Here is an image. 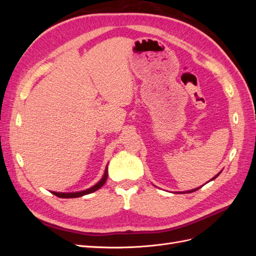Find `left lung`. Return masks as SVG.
<instances>
[{
  "label": "left lung",
  "mask_w": 256,
  "mask_h": 256,
  "mask_svg": "<svg viewBox=\"0 0 256 256\" xmlns=\"http://www.w3.org/2000/svg\"><path fill=\"white\" fill-rule=\"evenodd\" d=\"M220 174H221V172H219V173H218V174H216V175L214 177H212L210 180H214V178H216V177H218V176H219ZM210 180H209V182H210ZM200 188H202V187H198V188H196V189H192V190H188V191H182V192H180V193H191V192H194V191L198 190Z\"/></svg>",
  "instance_id": "obj_1"
}]
</instances>
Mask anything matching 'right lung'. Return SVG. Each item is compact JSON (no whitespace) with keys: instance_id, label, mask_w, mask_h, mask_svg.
Listing matches in <instances>:
<instances>
[{"instance_id":"right-lung-1","label":"right lung","mask_w":256,"mask_h":256,"mask_svg":"<svg viewBox=\"0 0 256 256\" xmlns=\"http://www.w3.org/2000/svg\"><path fill=\"white\" fill-rule=\"evenodd\" d=\"M106 178H108V166L104 170V174L102 176V180H100L96 184L92 186V187L86 189V190H82V191H78V192H56V191H51V193H53L54 196H56L58 198H80L83 196H86L90 194V193H92L97 191L99 188H102V186L104 184V182H106Z\"/></svg>"}]
</instances>
